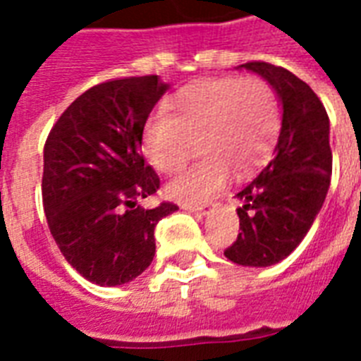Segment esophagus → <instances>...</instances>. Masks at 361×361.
Segmentation results:
<instances>
[{
  "instance_id": "esophagus-1",
  "label": "esophagus",
  "mask_w": 361,
  "mask_h": 361,
  "mask_svg": "<svg viewBox=\"0 0 361 361\" xmlns=\"http://www.w3.org/2000/svg\"><path fill=\"white\" fill-rule=\"evenodd\" d=\"M181 208L185 209V212H191L197 217H204V215L208 214V209L212 208V202L206 204H181Z\"/></svg>"
}]
</instances>
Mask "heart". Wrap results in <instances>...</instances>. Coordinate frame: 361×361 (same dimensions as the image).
Returning <instances> with one entry per match:
<instances>
[{"label": "heart", "mask_w": 361, "mask_h": 361, "mask_svg": "<svg viewBox=\"0 0 361 361\" xmlns=\"http://www.w3.org/2000/svg\"><path fill=\"white\" fill-rule=\"evenodd\" d=\"M170 114L153 112L142 127V147L163 174L185 164L192 140L204 159L166 185L180 202H202L228 180V169L241 176L271 155L281 129L277 93L262 78H206L172 95Z\"/></svg>", "instance_id": "b5f03b06"}]
</instances>
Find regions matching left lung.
Returning a JSON list of instances; mask_svg holds the SVG:
<instances>
[{"label":"left lung","instance_id":"8db88e82","mask_svg":"<svg viewBox=\"0 0 361 361\" xmlns=\"http://www.w3.org/2000/svg\"><path fill=\"white\" fill-rule=\"evenodd\" d=\"M240 69L257 73L274 87L283 120L275 155L236 197L240 234L225 257L240 266L266 268L296 249L317 219L331 180L330 120L317 93L290 71L249 61Z\"/></svg>","mask_w":361,"mask_h":361}]
</instances>
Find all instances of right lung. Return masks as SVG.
<instances>
[{
  "mask_svg": "<svg viewBox=\"0 0 361 361\" xmlns=\"http://www.w3.org/2000/svg\"><path fill=\"white\" fill-rule=\"evenodd\" d=\"M169 84L157 75L90 87L44 144L42 204L65 260L99 286L125 285L152 264L155 226L178 206L142 208L159 176L142 157V127Z\"/></svg>",
  "mask_w": 361,
  "mask_h": 361,
  "instance_id": "1",
  "label": "right lung"
}]
</instances>
